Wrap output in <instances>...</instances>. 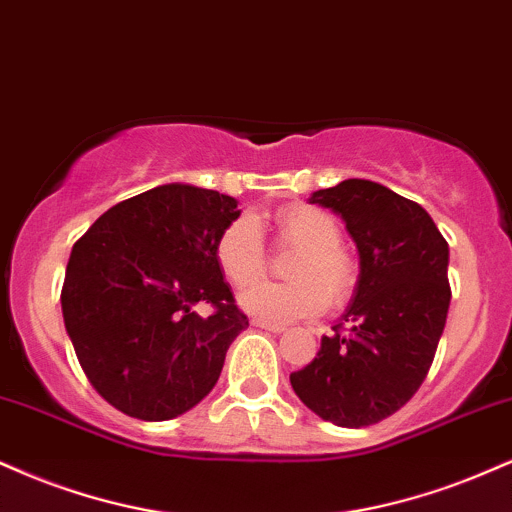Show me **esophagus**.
<instances>
[{
    "mask_svg": "<svg viewBox=\"0 0 512 512\" xmlns=\"http://www.w3.org/2000/svg\"><path fill=\"white\" fill-rule=\"evenodd\" d=\"M252 326H257V329H264V331H272V334H281L283 326L281 324H274V322H267V319H260V317H252Z\"/></svg>",
    "mask_w": 512,
    "mask_h": 512,
    "instance_id": "obj_1",
    "label": "esophagus"
}]
</instances>
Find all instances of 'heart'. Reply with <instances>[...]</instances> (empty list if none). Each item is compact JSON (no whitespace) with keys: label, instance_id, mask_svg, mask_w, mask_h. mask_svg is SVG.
I'll return each instance as SVG.
<instances>
[{"label":"heart","instance_id":"obj_1","mask_svg":"<svg viewBox=\"0 0 512 512\" xmlns=\"http://www.w3.org/2000/svg\"><path fill=\"white\" fill-rule=\"evenodd\" d=\"M276 240L295 248L283 283H255L240 298L250 315L267 322H293L315 317L329 305H343L357 286V262L341 248V226L324 209L291 205L274 214ZM214 257L221 274L236 288L250 286L264 274L267 250L257 219L240 214L219 233Z\"/></svg>","mask_w":512,"mask_h":512}]
</instances>
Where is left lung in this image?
Here are the masks:
<instances>
[{
    "label": "left lung",
    "mask_w": 512,
    "mask_h": 512,
    "mask_svg": "<svg viewBox=\"0 0 512 512\" xmlns=\"http://www.w3.org/2000/svg\"><path fill=\"white\" fill-rule=\"evenodd\" d=\"M310 202L346 221L360 281L343 322L291 386L322 420L369 427L427 379L451 305L448 243L417 202L365 178L317 190Z\"/></svg>",
    "instance_id": "obj_1"
}]
</instances>
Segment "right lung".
<instances>
[{"label":"right lung","mask_w":512,"mask_h":512,"mask_svg":"<svg viewBox=\"0 0 512 512\" xmlns=\"http://www.w3.org/2000/svg\"><path fill=\"white\" fill-rule=\"evenodd\" d=\"M217 190L169 183L119 202L73 245L61 312L80 367L123 415L162 422L217 384L248 317L224 281L214 243L238 217ZM195 302H209L200 318Z\"/></svg>","instance_id":"1"}]
</instances>
